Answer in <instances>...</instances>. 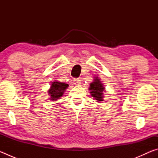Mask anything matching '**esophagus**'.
Here are the masks:
<instances>
[{"mask_svg": "<svg viewBox=\"0 0 158 158\" xmlns=\"http://www.w3.org/2000/svg\"><path fill=\"white\" fill-rule=\"evenodd\" d=\"M73 83L74 85H79L80 84H81V81H80L79 79H74Z\"/></svg>", "mask_w": 158, "mask_h": 158, "instance_id": "34e87169", "label": "esophagus"}]
</instances>
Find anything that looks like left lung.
Here are the masks:
<instances>
[{
	"label": "left lung",
	"instance_id": "1",
	"mask_svg": "<svg viewBox=\"0 0 158 158\" xmlns=\"http://www.w3.org/2000/svg\"><path fill=\"white\" fill-rule=\"evenodd\" d=\"M95 81H93L91 84H90V93L93 98H94L98 102L103 101V90H105V88L103 87L102 84L100 81V79L98 77L96 79H94Z\"/></svg>",
	"mask_w": 158,
	"mask_h": 158
}]
</instances>
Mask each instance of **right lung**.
Returning <instances> with one entry per match:
<instances>
[{"label":"right lung","mask_w":158,"mask_h":158,"mask_svg":"<svg viewBox=\"0 0 158 158\" xmlns=\"http://www.w3.org/2000/svg\"><path fill=\"white\" fill-rule=\"evenodd\" d=\"M68 87V84L65 83L58 81L53 82L50 89L49 90V93L51 95V100L56 101L59 98H61V96L63 95L64 91Z\"/></svg>","instance_id":"1"}]
</instances>
